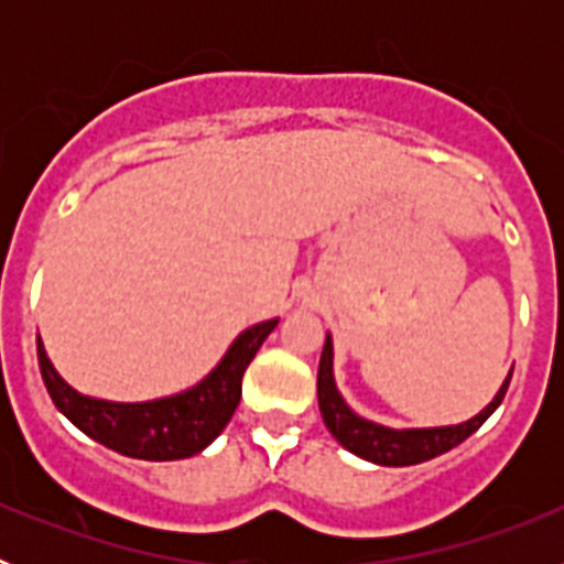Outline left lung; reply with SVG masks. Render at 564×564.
<instances>
[{
    "instance_id": "8db88e82",
    "label": "left lung",
    "mask_w": 564,
    "mask_h": 564,
    "mask_svg": "<svg viewBox=\"0 0 564 564\" xmlns=\"http://www.w3.org/2000/svg\"><path fill=\"white\" fill-rule=\"evenodd\" d=\"M508 381H511V372H508L506 383L500 387L495 401L488 403L480 415H475L466 423H457V426H435V430H387V426H378V423L358 417L344 403V398L338 395L336 381H333V341L327 336L322 361H318L316 390L318 410H322L327 430L333 432V437L341 443L344 449L364 457V460L378 463V466H415V463L432 460V457L443 455V452L455 449L471 432L480 430L482 423L488 421V415L506 398Z\"/></svg>"
}]
</instances>
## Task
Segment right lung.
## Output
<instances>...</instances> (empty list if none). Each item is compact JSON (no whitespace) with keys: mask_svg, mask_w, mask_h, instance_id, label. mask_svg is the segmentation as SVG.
<instances>
[{"mask_svg":"<svg viewBox=\"0 0 564 564\" xmlns=\"http://www.w3.org/2000/svg\"><path fill=\"white\" fill-rule=\"evenodd\" d=\"M279 318L239 333L223 361L197 387L147 403H112L76 392L53 370L42 338H36L44 387L58 410L84 435L138 460H183L203 452L226 430L242 395V376Z\"/></svg>","mask_w":564,"mask_h":564,"instance_id":"right-lung-1","label":"right lung"}]
</instances>
